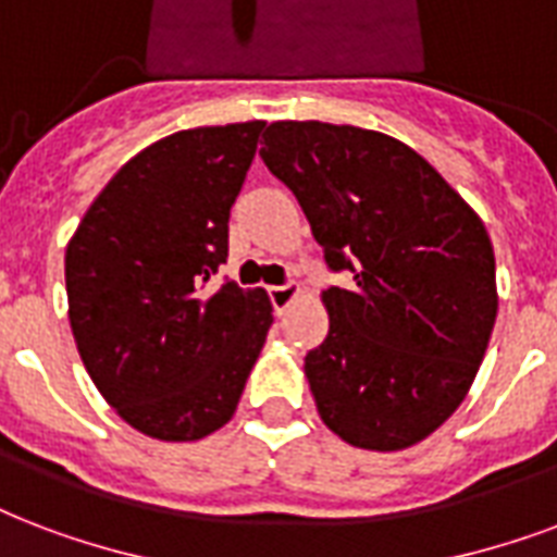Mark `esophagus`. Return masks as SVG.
Returning <instances> with one entry per match:
<instances>
[{
	"label": "esophagus",
	"instance_id": "34e87169",
	"mask_svg": "<svg viewBox=\"0 0 557 557\" xmlns=\"http://www.w3.org/2000/svg\"><path fill=\"white\" fill-rule=\"evenodd\" d=\"M297 295H300V286H297V283H283V286H271L269 288L271 307L277 309V312H283V309H286Z\"/></svg>",
	"mask_w": 557,
	"mask_h": 557
}]
</instances>
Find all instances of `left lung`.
Wrapping results in <instances>:
<instances>
[{
  "instance_id": "obj_1",
  "label": "left lung",
  "mask_w": 557,
  "mask_h": 557,
  "mask_svg": "<svg viewBox=\"0 0 557 557\" xmlns=\"http://www.w3.org/2000/svg\"><path fill=\"white\" fill-rule=\"evenodd\" d=\"M262 163L295 193L326 269L330 333L307 354L326 426L406 449L458 409L496 321V262L465 198L400 139L330 122H271Z\"/></svg>"
}]
</instances>
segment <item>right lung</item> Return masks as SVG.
I'll use <instances>...</instances> for the list:
<instances>
[{
	"instance_id": "obj_1",
	"label": "right lung",
	"mask_w": 557,
	"mask_h": 557,
	"mask_svg": "<svg viewBox=\"0 0 557 557\" xmlns=\"http://www.w3.org/2000/svg\"><path fill=\"white\" fill-rule=\"evenodd\" d=\"M262 127H193L148 146L110 177L66 248L84 368L151 438L222 430L274 321L262 288H212Z\"/></svg>"
}]
</instances>
